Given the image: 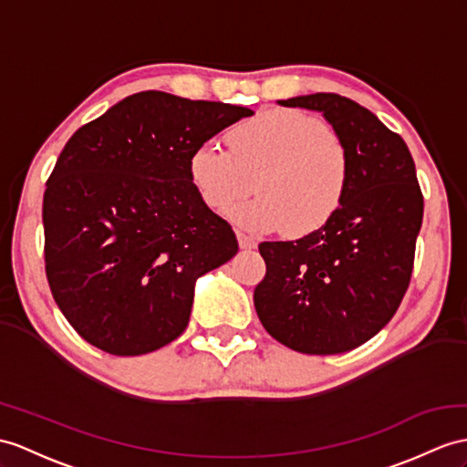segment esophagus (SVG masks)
I'll list each match as a JSON object with an SVG mask.
<instances>
[{"instance_id":"obj_1","label":"esophagus","mask_w":467,"mask_h":467,"mask_svg":"<svg viewBox=\"0 0 467 467\" xmlns=\"http://www.w3.org/2000/svg\"><path fill=\"white\" fill-rule=\"evenodd\" d=\"M237 244H240L242 249H255L257 247V242L254 240V237H249L242 232H237Z\"/></svg>"}]
</instances>
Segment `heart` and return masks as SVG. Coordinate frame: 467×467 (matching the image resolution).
I'll use <instances>...</instances> for the list:
<instances>
[{
  "label": "heart",
  "mask_w": 467,
  "mask_h": 467,
  "mask_svg": "<svg viewBox=\"0 0 467 467\" xmlns=\"http://www.w3.org/2000/svg\"><path fill=\"white\" fill-rule=\"evenodd\" d=\"M227 148L202 144L188 172L200 200L223 213L255 188L257 198L234 212L255 234L285 230L305 237L331 222L350 188V152L340 136L297 109H271L225 134Z\"/></svg>",
  "instance_id": "heart-1"
}]
</instances>
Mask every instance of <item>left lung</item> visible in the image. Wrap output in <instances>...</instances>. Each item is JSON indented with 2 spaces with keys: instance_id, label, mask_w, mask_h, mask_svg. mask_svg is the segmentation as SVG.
Returning <instances> with one entry per match:
<instances>
[{
  "instance_id": "obj_1",
  "label": "left lung",
  "mask_w": 467,
  "mask_h": 467,
  "mask_svg": "<svg viewBox=\"0 0 467 467\" xmlns=\"http://www.w3.org/2000/svg\"><path fill=\"white\" fill-rule=\"evenodd\" d=\"M319 110L350 152V188L323 230L264 242L265 277L254 303L265 331L305 355H338L389 323L414 269L424 198L400 134L358 102L335 93L279 100Z\"/></svg>"
}]
</instances>
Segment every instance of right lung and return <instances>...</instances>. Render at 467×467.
Masks as SVG:
<instances>
[{
	"label": "right lung",
	"mask_w": 467,
	"mask_h": 467,
	"mask_svg": "<svg viewBox=\"0 0 467 467\" xmlns=\"http://www.w3.org/2000/svg\"><path fill=\"white\" fill-rule=\"evenodd\" d=\"M254 110L142 90L78 129L43 194L45 273L65 319L117 357L190 321L196 279L237 254L192 184L190 154Z\"/></svg>",
	"instance_id": "1"
}]
</instances>
